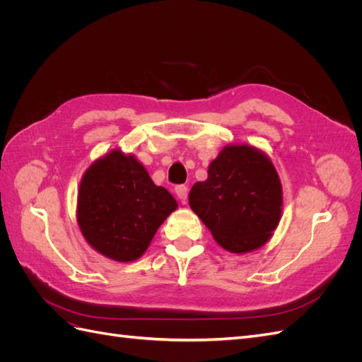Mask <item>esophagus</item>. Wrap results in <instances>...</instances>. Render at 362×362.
I'll list each match as a JSON object with an SVG mask.
<instances>
[{"mask_svg":"<svg viewBox=\"0 0 362 362\" xmlns=\"http://www.w3.org/2000/svg\"><path fill=\"white\" fill-rule=\"evenodd\" d=\"M175 193H177V196H178V199L181 201V202H185V199H187V194H189V189H187V185H177V187H175Z\"/></svg>","mask_w":362,"mask_h":362,"instance_id":"esophagus-1","label":"esophagus"}]
</instances>
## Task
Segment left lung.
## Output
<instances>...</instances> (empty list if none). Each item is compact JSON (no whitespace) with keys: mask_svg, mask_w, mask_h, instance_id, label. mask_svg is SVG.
Here are the masks:
<instances>
[{"mask_svg":"<svg viewBox=\"0 0 362 362\" xmlns=\"http://www.w3.org/2000/svg\"><path fill=\"white\" fill-rule=\"evenodd\" d=\"M189 205L216 242L234 254L264 245L282 213V185L272 160L249 145H228L196 182Z\"/></svg>","mask_w":362,"mask_h":362,"instance_id":"1","label":"left lung"}]
</instances>
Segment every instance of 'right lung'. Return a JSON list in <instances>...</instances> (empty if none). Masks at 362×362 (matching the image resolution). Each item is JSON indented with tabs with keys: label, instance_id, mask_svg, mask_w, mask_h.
I'll return each mask as SVG.
<instances>
[{
	"label": "right lung",
	"instance_id": "obj_1",
	"mask_svg": "<svg viewBox=\"0 0 362 362\" xmlns=\"http://www.w3.org/2000/svg\"><path fill=\"white\" fill-rule=\"evenodd\" d=\"M177 206L173 196L154 184L134 156L113 149L84 172L76 222L96 252L129 262L145 254L160 225Z\"/></svg>",
	"mask_w": 362,
	"mask_h": 362
}]
</instances>
